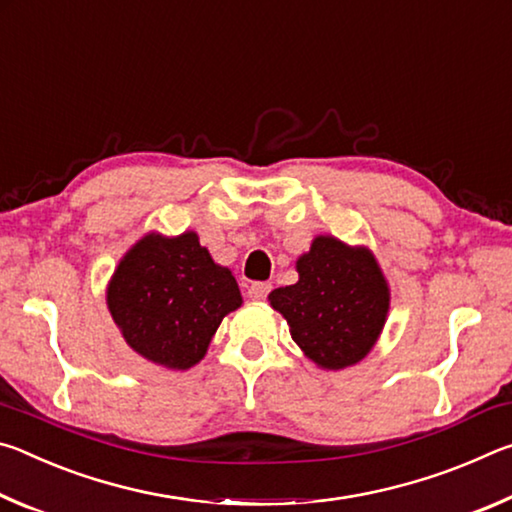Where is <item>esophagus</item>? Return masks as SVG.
I'll use <instances>...</instances> for the list:
<instances>
[{
    "instance_id": "34e87169",
    "label": "esophagus",
    "mask_w": 512,
    "mask_h": 512,
    "mask_svg": "<svg viewBox=\"0 0 512 512\" xmlns=\"http://www.w3.org/2000/svg\"><path fill=\"white\" fill-rule=\"evenodd\" d=\"M271 289L273 287L268 282H255V284H250V287H248V298L255 300V302H262V300H266L268 293H271Z\"/></svg>"
}]
</instances>
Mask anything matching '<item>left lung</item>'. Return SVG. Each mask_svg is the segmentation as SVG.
<instances>
[{
	"instance_id": "1",
	"label": "left lung",
	"mask_w": 512,
	"mask_h": 512,
	"mask_svg": "<svg viewBox=\"0 0 512 512\" xmlns=\"http://www.w3.org/2000/svg\"><path fill=\"white\" fill-rule=\"evenodd\" d=\"M298 282L268 293L291 339L323 370L368 357L391 309V287L368 246L318 235L296 262Z\"/></svg>"
}]
</instances>
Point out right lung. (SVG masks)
<instances>
[{
    "label": "right lung",
    "mask_w": 512,
    "mask_h": 512,
    "mask_svg": "<svg viewBox=\"0 0 512 512\" xmlns=\"http://www.w3.org/2000/svg\"><path fill=\"white\" fill-rule=\"evenodd\" d=\"M108 311L124 341L169 370L201 361L221 320L241 307L230 268L216 264L194 230L146 232L126 250L106 289Z\"/></svg>",
    "instance_id": "obj_1"
}]
</instances>
